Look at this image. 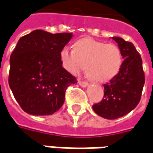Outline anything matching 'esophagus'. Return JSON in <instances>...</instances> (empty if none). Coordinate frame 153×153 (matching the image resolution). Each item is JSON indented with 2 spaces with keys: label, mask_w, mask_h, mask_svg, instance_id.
I'll return each mask as SVG.
<instances>
[{
  "label": "esophagus",
  "mask_w": 153,
  "mask_h": 153,
  "mask_svg": "<svg viewBox=\"0 0 153 153\" xmlns=\"http://www.w3.org/2000/svg\"><path fill=\"white\" fill-rule=\"evenodd\" d=\"M78 84L80 85L81 87H82V88H86L88 86V82H82V81H78Z\"/></svg>",
  "instance_id": "34e87169"
}]
</instances>
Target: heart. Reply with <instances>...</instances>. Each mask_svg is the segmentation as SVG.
I'll return each mask as SVG.
<instances>
[{
  "instance_id": "obj_1",
  "label": "heart",
  "mask_w": 153,
  "mask_h": 153,
  "mask_svg": "<svg viewBox=\"0 0 153 153\" xmlns=\"http://www.w3.org/2000/svg\"><path fill=\"white\" fill-rule=\"evenodd\" d=\"M60 61L65 71L73 76H78L86 67V74L91 80L107 82L120 72L123 55L114 44L86 38L75 43V49L62 48Z\"/></svg>"
}]
</instances>
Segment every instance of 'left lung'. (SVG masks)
<instances>
[{
  "instance_id": "obj_1",
  "label": "left lung",
  "mask_w": 153,
  "mask_h": 153,
  "mask_svg": "<svg viewBox=\"0 0 153 153\" xmlns=\"http://www.w3.org/2000/svg\"><path fill=\"white\" fill-rule=\"evenodd\" d=\"M122 51L123 64L116 76L104 84V96L93 105L98 115L108 120L122 117L139 104L145 83L142 59L134 44L122 38L112 37Z\"/></svg>"
}]
</instances>
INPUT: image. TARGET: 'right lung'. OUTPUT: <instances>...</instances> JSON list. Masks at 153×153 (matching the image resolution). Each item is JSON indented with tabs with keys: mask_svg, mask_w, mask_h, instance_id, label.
<instances>
[{
	"mask_svg": "<svg viewBox=\"0 0 153 153\" xmlns=\"http://www.w3.org/2000/svg\"><path fill=\"white\" fill-rule=\"evenodd\" d=\"M72 37L35 30L19 39L10 57L8 82L26 113L50 115L63 106L67 87L76 83L60 61V51Z\"/></svg>",
	"mask_w": 153,
	"mask_h": 153,
	"instance_id": "obj_1",
	"label": "right lung"
}]
</instances>
